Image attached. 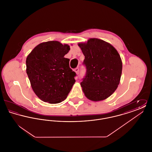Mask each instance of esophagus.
<instances>
[{"instance_id":"obj_1","label":"esophagus","mask_w":152,"mask_h":152,"mask_svg":"<svg viewBox=\"0 0 152 152\" xmlns=\"http://www.w3.org/2000/svg\"><path fill=\"white\" fill-rule=\"evenodd\" d=\"M74 71L76 73V74H79V67H77V68H75Z\"/></svg>"}]
</instances>
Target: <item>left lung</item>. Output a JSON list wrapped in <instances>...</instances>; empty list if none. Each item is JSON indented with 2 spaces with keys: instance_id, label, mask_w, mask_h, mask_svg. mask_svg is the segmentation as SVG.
<instances>
[{
  "instance_id": "obj_1",
  "label": "left lung",
  "mask_w": 152,
  "mask_h": 152,
  "mask_svg": "<svg viewBox=\"0 0 152 152\" xmlns=\"http://www.w3.org/2000/svg\"><path fill=\"white\" fill-rule=\"evenodd\" d=\"M78 45L85 56L86 73L80 83L84 94L92 101L106 99L120 83L123 64L119 53L110 44L96 38Z\"/></svg>"
}]
</instances>
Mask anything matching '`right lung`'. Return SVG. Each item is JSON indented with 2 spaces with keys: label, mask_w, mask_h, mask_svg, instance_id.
<instances>
[{
  "label": "right lung",
  "mask_w": 152,
  "mask_h": 152,
  "mask_svg": "<svg viewBox=\"0 0 152 152\" xmlns=\"http://www.w3.org/2000/svg\"><path fill=\"white\" fill-rule=\"evenodd\" d=\"M70 50L57 41L39 44L26 59V72L32 88L42 101L58 104L64 101L76 80V73L64 58Z\"/></svg>",
  "instance_id": "1"
}]
</instances>
